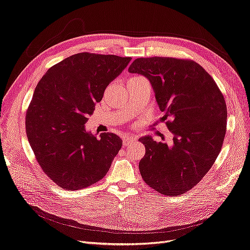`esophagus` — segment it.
Masks as SVG:
<instances>
[{"label": "esophagus", "mask_w": 250, "mask_h": 250, "mask_svg": "<svg viewBox=\"0 0 250 250\" xmlns=\"http://www.w3.org/2000/svg\"><path fill=\"white\" fill-rule=\"evenodd\" d=\"M136 141V137L133 136V135H127V136H125L124 139H123V144L125 146H128L131 145L132 143H134Z\"/></svg>", "instance_id": "34e87169"}]
</instances>
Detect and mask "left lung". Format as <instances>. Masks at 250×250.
Segmentation results:
<instances>
[{"instance_id":"obj_1","label":"left lung","mask_w":250,"mask_h":250,"mask_svg":"<svg viewBox=\"0 0 250 250\" xmlns=\"http://www.w3.org/2000/svg\"><path fill=\"white\" fill-rule=\"evenodd\" d=\"M151 83L162 119L173 143L139 139L145 155L139 163L147 186L162 195L180 196L198 184L214 164L227 130V105L214 79L201 64L174 58H140L128 68Z\"/></svg>"}]
</instances>
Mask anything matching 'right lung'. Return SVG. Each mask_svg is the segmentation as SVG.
Here are the masks:
<instances>
[{"mask_svg": "<svg viewBox=\"0 0 250 250\" xmlns=\"http://www.w3.org/2000/svg\"><path fill=\"white\" fill-rule=\"evenodd\" d=\"M131 60L77 53L52 66L37 84L25 115L27 140L43 172L60 188L77 190L100 181L122 148L117 135L97 138L84 125Z\"/></svg>", "mask_w": 250, "mask_h": 250, "instance_id": "right-lung-1", "label": "right lung"}]
</instances>
